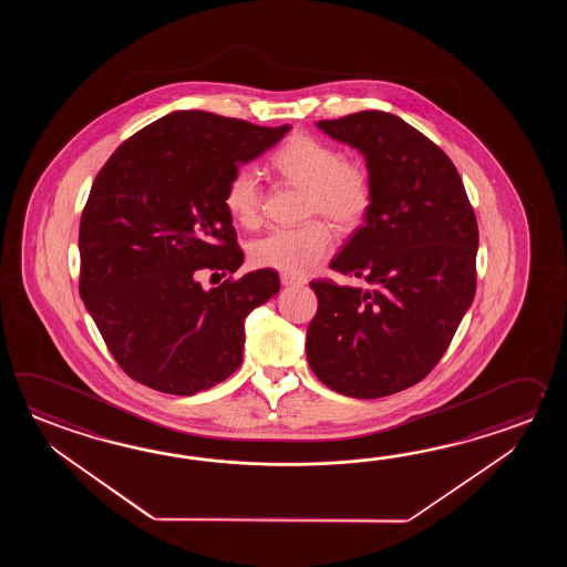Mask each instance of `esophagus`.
I'll return each mask as SVG.
<instances>
[{"label":"esophagus","mask_w":567,"mask_h":567,"mask_svg":"<svg viewBox=\"0 0 567 567\" xmlns=\"http://www.w3.org/2000/svg\"><path fill=\"white\" fill-rule=\"evenodd\" d=\"M281 286H286V288H289V286H301L303 281L298 278H293V276H288V274H281Z\"/></svg>","instance_id":"1"}]
</instances>
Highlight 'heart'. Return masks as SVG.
Returning <instances> with one entry per match:
<instances>
[{"mask_svg": "<svg viewBox=\"0 0 567 567\" xmlns=\"http://www.w3.org/2000/svg\"><path fill=\"white\" fill-rule=\"evenodd\" d=\"M271 168L284 181L306 190L303 217H322L342 229H352L371 208L373 184L367 168L342 159L332 145L312 135L289 137L271 156ZM264 188L254 168H239L225 190V206L239 225L251 227L261 215ZM334 237L322 220H310L293 229H274L255 239L249 257L257 267L288 276H303L320 266L332 251Z\"/></svg>", "mask_w": 567, "mask_h": 567, "instance_id": "obj_1", "label": "heart"}]
</instances>
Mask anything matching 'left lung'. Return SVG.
Listing matches in <instances>:
<instances>
[{
	"label": "left lung",
	"instance_id": "8db88e82",
	"mask_svg": "<svg viewBox=\"0 0 567 567\" xmlns=\"http://www.w3.org/2000/svg\"><path fill=\"white\" fill-rule=\"evenodd\" d=\"M316 127L364 157L373 200L330 264L367 288L310 284L306 357L332 391L385 398L434 369L471 308L478 225L452 159L398 115L361 111Z\"/></svg>",
	"mask_w": 567,
	"mask_h": 567
}]
</instances>
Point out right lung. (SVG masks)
<instances>
[{
    "instance_id": "add662e5",
    "label": "right lung",
    "mask_w": 567,
    "mask_h": 567,
    "mask_svg": "<svg viewBox=\"0 0 567 567\" xmlns=\"http://www.w3.org/2000/svg\"><path fill=\"white\" fill-rule=\"evenodd\" d=\"M288 132L174 111L99 172L79 230L81 298L137 383L194 395L241 367L245 318L278 293L279 276L257 269L205 289L198 274L241 267L227 184Z\"/></svg>"
}]
</instances>
